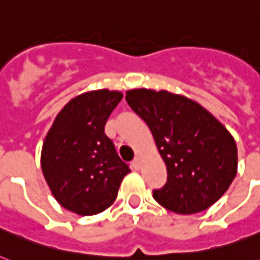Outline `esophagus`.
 <instances>
[{
	"label": "esophagus",
	"instance_id": "34e87169",
	"mask_svg": "<svg viewBox=\"0 0 260 260\" xmlns=\"http://www.w3.org/2000/svg\"><path fill=\"white\" fill-rule=\"evenodd\" d=\"M132 166H134L135 170H139V169H140V166H142V160H140V156H136V158L134 159V162H132Z\"/></svg>",
	"mask_w": 260,
	"mask_h": 260
}]
</instances>
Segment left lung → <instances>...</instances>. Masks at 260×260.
<instances>
[{
  "label": "left lung",
  "instance_id": "8db88e82",
  "mask_svg": "<svg viewBox=\"0 0 260 260\" xmlns=\"http://www.w3.org/2000/svg\"><path fill=\"white\" fill-rule=\"evenodd\" d=\"M125 100L147 122L166 163L167 182L154 198L174 213L208 209L238 171V147L226 128L193 100L166 90L132 89Z\"/></svg>",
  "mask_w": 260,
  "mask_h": 260
}]
</instances>
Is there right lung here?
<instances>
[{
  "label": "right lung",
  "mask_w": 260,
  "mask_h": 260,
  "mask_svg": "<svg viewBox=\"0 0 260 260\" xmlns=\"http://www.w3.org/2000/svg\"><path fill=\"white\" fill-rule=\"evenodd\" d=\"M120 91H87L64 105L42 148V170L55 200L64 209L91 216L108 209L129 167L105 135Z\"/></svg>",
  "instance_id": "add662e5"
}]
</instances>
